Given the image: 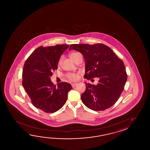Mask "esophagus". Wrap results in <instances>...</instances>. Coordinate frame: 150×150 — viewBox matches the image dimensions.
Listing matches in <instances>:
<instances>
[{"label": "esophagus", "mask_w": 150, "mask_h": 150, "mask_svg": "<svg viewBox=\"0 0 150 150\" xmlns=\"http://www.w3.org/2000/svg\"><path fill=\"white\" fill-rule=\"evenodd\" d=\"M76 85H77V83H72V84H71V86H72V87H75Z\"/></svg>", "instance_id": "1"}]
</instances>
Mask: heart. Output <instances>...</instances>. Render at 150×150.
<instances>
[{
  "label": "heart",
  "instance_id": "obj_1",
  "mask_svg": "<svg viewBox=\"0 0 150 150\" xmlns=\"http://www.w3.org/2000/svg\"><path fill=\"white\" fill-rule=\"evenodd\" d=\"M79 54H80L78 52H72L70 55V57L71 59V60H72L74 62L75 59H76V58L77 57V56ZM62 58H61L58 61V65H61V63H62ZM67 76L68 79L70 80L71 81H77L79 79V75L78 74L69 73V74H67Z\"/></svg>",
  "mask_w": 150,
  "mask_h": 150
}]
</instances>
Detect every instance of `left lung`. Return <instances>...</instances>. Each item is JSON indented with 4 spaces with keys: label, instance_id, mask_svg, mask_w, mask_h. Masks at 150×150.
Masks as SVG:
<instances>
[{
    "label": "left lung",
    "instance_id": "obj_1",
    "mask_svg": "<svg viewBox=\"0 0 150 150\" xmlns=\"http://www.w3.org/2000/svg\"><path fill=\"white\" fill-rule=\"evenodd\" d=\"M71 49L83 54L85 60L84 78H99L96 85L86 83L81 96L83 103L94 111L105 110L118 100L124 89L127 74L124 63L105 45H71Z\"/></svg>",
    "mask_w": 150,
    "mask_h": 150
}]
</instances>
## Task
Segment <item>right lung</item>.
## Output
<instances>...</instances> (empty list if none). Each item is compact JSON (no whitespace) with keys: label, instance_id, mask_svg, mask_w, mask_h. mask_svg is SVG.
Returning <instances> with one entry per match:
<instances>
[{"label":"right lung","instance_id":"obj_1","mask_svg":"<svg viewBox=\"0 0 150 150\" xmlns=\"http://www.w3.org/2000/svg\"><path fill=\"white\" fill-rule=\"evenodd\" d=\"M68 45L40 46L25 61L23 71V86L36 108L47 113L57 112L64 105L67 93L72 88L70 83L61 82L56 86L50 76L57 69L61 56Z\"/></svg>","mask_w":150,"mask_h":150}]
</instances>
